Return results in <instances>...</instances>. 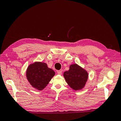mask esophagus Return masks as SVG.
<instances>
[{
  "label": "esophagus",
  "instance_id": "obj_1",
  "mask_svg": "<svg viewBox=\"0 0 121 121\" xmlns=\"http://www.w3.org/2000/svg\"><path fill=\"white\" fill-rule=\"evenodd\" d=\"M57 73L58 75H61V74H62V72H61V71H57Z\"/></svg>",
  "mask_w": 121,
  "mask_h": 121
}]
</instances>
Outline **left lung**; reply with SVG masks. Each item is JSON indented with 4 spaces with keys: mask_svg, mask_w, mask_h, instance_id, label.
I'll return each instance as SVG.
<instances>
[{
    "mask_svg": "<svg viewBox=\"0 0 121 121\" xmlns=\"http://www.w3.org/2000/svg\"><path fill=\"white\" fill-rule=\"evenodd\" d=\"M65 81L75 90H81L85 86L88 77V74L77 64H73L69 69L64 73Z\"/></svg>",
    "mask_w": 121,
    "mask_h": 121,
    "instance_id": "1",
    "label": "left lung"
}]
</instances>
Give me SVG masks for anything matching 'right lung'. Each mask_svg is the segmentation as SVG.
Returning a JSON list of instances; mask_svg holds the SVG:
<instances>
[{"mask_svg": "<svg viewBox=\"0 0 121 121\" xmlns=\"http://www.w3.org/2000/svg\"><path fill=\"white\" fill-rule=\"evenodd\" d=\"M54 75V71L47 67L46 63L42 62H35L30 65L26 72L29 82L33 87L39 90L44 88Z\"/></svg>", "mask_w": 121, "mask_h": 121, "instance_id": "add662e5", "label": "right lung"}]
</instances>
